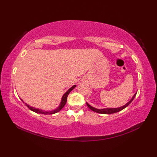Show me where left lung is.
Masks as SVG:
<instances>
[{"label":"left lung","mask_w":157,"mask_h":157,"mask_svg":"<svg viewBox=\"0 0 157 157\" xmlns=\"http://www.w3.org/2000/svg\"><path fill=\"white\" fill-rule=\"evenodd\" d=\"M136 94H137V92L134 95V96H133L132 98L130 99V101H129L126 104H125L124 105H123L121 107H118V108H105V109H99L94 108V107L89 105V104L87 102H86V105L90 109H91L92 111H93L94 112H96L98 113H100V114H108V115H109V114H113V113H115L119 112V111H122V109H124V108H126L127 106L129 105L130 103H131V102L133 100H134V99L135 98V97L136 96Z\"/></svg>","instance_id":"obj_1"}]
</instances>
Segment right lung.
Wrapping results in <instances>:
<instances>
[{"mask_svg":"<svg viewBox=\"0 0 157 157\" xmlns=\"http://www.w3.org/2000/svg\"><path fill=\"white\" fill-rule=\"evenodd\" d=\"M76 87V85H74V86H73L72 87H71V88H69L67 92H66L64 94H63V96H62V98H61V103H60V105L58 106V107L57 108V109H56L55 110H54V111H42V110H41V109H36V108H35V107H31V106H29V105H27V104L26 103H25V105L29 108L30 110H31L32 111H34V112H35V113H40V114H44V115H52V114H54V113H58V112H59L61 109H62L64 106H65V103H66V102H67V96H68V95H69V94L72 91V90L75 88ZM21 100L23 102V101L22 100V99H21ZM23 103H24V102H23Z\"/></svg>","mask_w":157,"mask_h":157,"instance_id":"add662e5","label":"right lung"}]
</instances>
